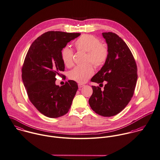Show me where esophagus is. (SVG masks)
<instances>
[{
  "instance_id": "34e87169",
  "label": "esophagus",
  "mask_w": 160,
  "mask_h": 160,
  "mask_svg": "<svg viewBox=\"0 0 160 160\" xmlns=\"http://www.w3.org/2000/svg\"><path fill=\"white\" fill-rule=\"evenodd\" d=\"M78 85V87H79V88H82L83 87H84V85H83V84H82V83H79Z\"/></svg>"
}]
</instances>
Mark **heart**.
Here are the masks:
<instances>
[{
    "instance_id": "1",
    "label": "heart",
    "mask_w": 160,
    "mask_h": 160,
    "mask_svg": "<svg viewBox=\"0 0 160 160\" xmlns=\"http://www.w3.org/2000/svg\"><path fill=\"white\" fill-rule=\"evenodd\" d=\"M77 50L87 53V62H91L94 66L100 67L104 64L107 59L108 51L106 46L101 44L99 38L95 36L84 34L78 38L75 42ZM64 64L71 67L73 64V51L69 47H64L61 53ZM94 74V69L91 64L85 66H77L69 72V78L79 83H85Z\"/></svg>"
}]
</instances>
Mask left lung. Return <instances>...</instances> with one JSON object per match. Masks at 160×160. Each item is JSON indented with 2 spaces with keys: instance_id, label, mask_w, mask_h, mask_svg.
Here are the masks:
<instances>
[{
  "instance_id": "8db88e82",
  "label": "left lung",
  "mask_w": 160,
  "mask_h": 160,
  "mask_svg": "<svg viewBox=\"0 0 160 160\" xmlns=\"http://www.w3.org/2000/svg\"><path fill=\"white\" fill-rule=\"evenodd\" d=\"M108 55L104 65L91 81L107 83L102 91L92 86L89 104L93 111L103 117L114 116L122 111L131 101L138 80V68L126 43L113 32H103Z\"/></svg>"
}]
</instances>
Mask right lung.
Masks as SVG:
<instances>
[{"instance_id":"1","label":"right lung","mask_w":160,"mask_h":160,"mask_svg":"<svg viewBox=\"0 0 160 160\" xmlns=\"http://www.w3.org/2000/svg\"><path fill=\"white\" fill-rule=\"evenodd\" d=\"M80 35L48 31L31 45L22 68V80L30 101L43 115L58 118L66 114L78 89L73 80L56 85V75L64 71L61 50L68 42Z\"/></svg>"}]
</instances>
